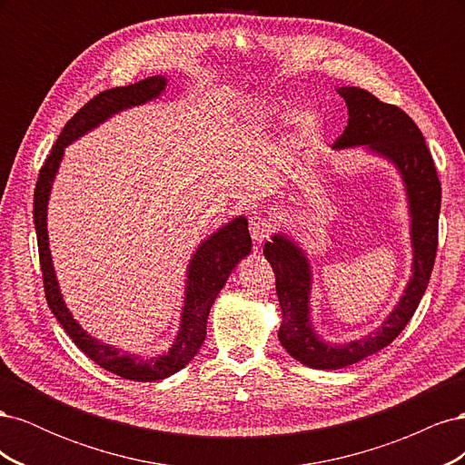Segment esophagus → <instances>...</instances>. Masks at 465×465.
<instances>
[{
  "label": "esophagus",
  "instance_id": "34e87169",
  "mask_svg": "<svg viewBox=\"0 0 465 465\" xmlns=\"http://www.w3.org/2000/svg\"><path fill=\"white\" fill-rule=\"evenodd\" d=\"M270 229H272L270 221L263 219L262 215L254 213L250 217V236H252V241H254L256 246H260L265 241L267 234H270Z\"/></svg>",
  "mask_w": 465,
  "mask_h": 465
}]
</instances>
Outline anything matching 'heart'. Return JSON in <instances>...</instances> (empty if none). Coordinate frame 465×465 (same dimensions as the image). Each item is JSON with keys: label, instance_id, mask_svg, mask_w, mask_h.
Returning a JSON list of instances; mask_svg holds the SVG:
<instances>
[{"label": "heart", "instance_id": "obj_1", "mask_svg": "<svg viewBox=\"0 0 465 465\" xmlns=\"http://www.w3.org/2000/svg\"><path fill=\"white\" fill-rule=\"evenodd\" d=\"M279 110H281V104L279 103H273V104H267L265 110H263V120H275L279 118ZM304 114H306V108H301L297 110V122H304Z\"/></svg>", "mask_w": 465, "mask_h": 465}]
</instances>
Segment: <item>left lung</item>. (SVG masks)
<instances>
[{"mask_svg": "<svg viewBox=\"0 0 465 465\" xmlns=\"http://www.w3.org/2000/svg\"><path fill=\"white\" fill-rule=\"evenodd\" d=\"M337 93L347 104L349 120L331 149L362 147L396 168L410 211L411 277L403 294L380 326L345 343L322 340L312 323V265L308 252L291 232H273L265 242L263 256L275 272V289L281 308L279 341L287 353L304 367L337 371L355 364L376 351L390 345L427 291L439 242L440 182L427 149L425 137L415 122L393 104L378 101L374 94L359 87H340Z\"/></svg>", "mask_w": 465, "mask_h": 465, "instance_id": "obj_1", "label": "left lung"}]
</instances>
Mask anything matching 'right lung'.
<instances>
[{
	"mask_svg": "<svg viewBox=\"0 0 465 465\" xmlns=\"http://www.w3.org/2000/svg\"><path fill=\"white\" fill-rule=\"evenodd\" d=\"M166 85L168 77L153 75L134 83V85L108 89L96 94L93 101H89L65 124L58 142L52 147L50 157L46 159L45 166L40 168L35 190V229L38 238L40 270L42 279H45L50 311L58 318L62 328L75 341V345L89 359H93L98 367L116 376L135 380V382H154V380L173 376L184 369L198 353L207 333L205 330L211 306H213L217 294L227 283L238 262L244 260L252 252L248 219L244 215L234 217L198 244L188 262L184 304H182L174 341L164 353L143 357L128 353V351H120L114 345L96 340V337L83 330L81 323L69 312L52 262L48 238V202L67 145H72L79 137L93 132L112 116L120 114L122 110L142 106L159 98L166 91Z\"/></svg>",
	"mask_w": 465,
	"mask_h": 465,
	"instance_id": "right-lung-1",
	"label": "right lung"
}]
</instances>
